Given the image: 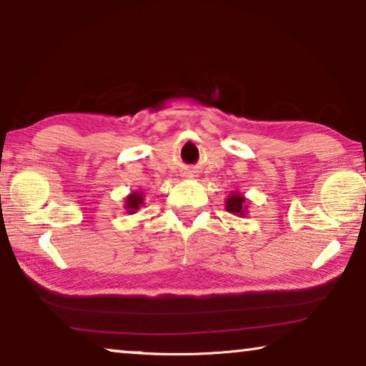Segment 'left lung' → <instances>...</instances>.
Here are the masks:
<instances>
[{"label":"left lung","instance_id":"8db88e82","mask_svg":"<svg viewBox=\"0 0 366 366\" xmlns=\"http://www.w3.org/2000/svg\"><path fill=\"white\" fill-rule=\"evenodd\" d=\"M226 209L229 213H232L235 216H245L247 213V205H245V197L242 194H231L226 200Z\"/></svg>","mask_w":366,"mask_h":366}]
</instances>
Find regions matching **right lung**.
<instances>
[{"label": "right lung", "instance_id": "add662e5", "mask_svg": "<svg viewBox=\"0 0 366 366\" xmlns=\"http://www.w3.org/2000/svg\"><path fill=\"white\" fill-rule=\"evenodd\" d=\"M140 205H144V195H142V192H132L131 195H127L126 198L127 213L134 214L140 208Z\"/></svg>", "mask_w": 366, "mask_h": 366}]
</instances>
